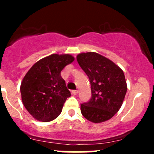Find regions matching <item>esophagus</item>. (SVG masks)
I'll return each mask as SVG.
<instances>
[{
    "instance_id": "1",
    "label": "esophagus",
    "mask_w": 154,
    "mask_h": 154,
    "mask_svg": "<svg viewBox=\"0 0 154 154\" xmlns=\"http://www.w3.org/2000/svg\"><path fill=\"white\" fill-rule=\"evenodd\" d=\"M77 93H78V91H77V90H72V91H71V94H74V95H76Z\"/></svg>"
}]
</instances>
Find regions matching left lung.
<instances>
[{
	"label": "left lung",
	"instance_id": "8db88e82",
	"mask_svg": "<svg viewBox=\"0 0 154 154\" xmlns=\"http://www.w3.org/2000/svg\"><path fill=\"white\" fill-rule=\"evenodd\" d=\"M77 63L89 79L91 97L80 104L85 119L94 123L106 122L122 106L127 92L125 74L117 65L94 52L77 55Z\"/></svg>",
	"mask_w": 154,
	"mask_h": 154
}]
</instances>
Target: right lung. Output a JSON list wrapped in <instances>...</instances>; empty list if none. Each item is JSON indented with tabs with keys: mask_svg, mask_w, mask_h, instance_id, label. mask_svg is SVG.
Returning <instances> with one entry per match:
<instances>
[{
	"mask_svg": "<svg viewBox=\"0 0 154 154\" xmlns=\"http://www.w3.org/2000/svg\"><path fill=\"white\" fill-rule=\"evenodd\" d=\"M69 54H52L33 65L21 84L23 104L34 119L51 122L61 113L71 92L61 77V71L72 63Z\"/></svg>",
	"mask_w": 154,
	"mask_h": 154,
	"instance_id": "right-lung-1",
	"label": "right lung"
}]
</instances>
